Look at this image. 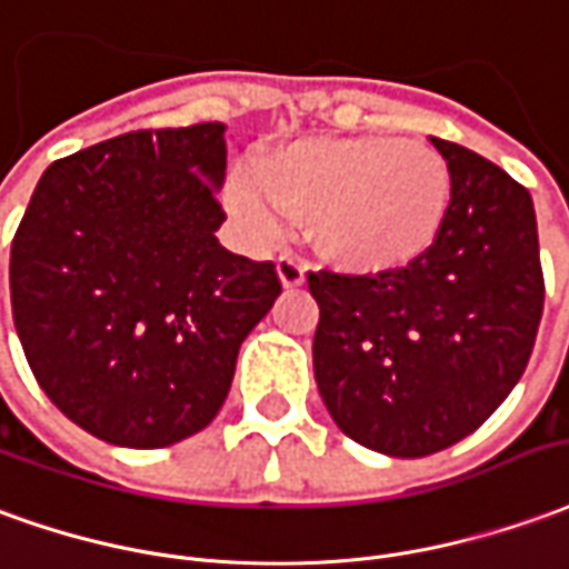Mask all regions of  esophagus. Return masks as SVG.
<instances>
[{"mask_svg":"<svg viewBox=\"0 0 569 569\" xmlns=\"http://www.w3.org/2000/svg\"><path fill=\"white\" fill-rule=\"evenodd\" d=\"M278 278H281V284L284 288H300L306 281V263L300 257H293V253H278Z\"/></svg>","mask_w":569,"mask_h":569,"instance_id":"1","label":"esophagus"}]
</instances>
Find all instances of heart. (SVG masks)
<instances>
[{
    "label": "heart",
    "mask_w": 569,
    "mask_h": 569,
    "mask_svg": "<svg viewBox=\"0 0 569 569\" xmlns=\"http://www.w3.org/2000/svg\"><path fill=\"white\" fill-rule=\"evenodd\" d=\"M229 201L260 239L303 223L330 263L392 272L420 260L445 229L450 171L432 147L398 137H316L266 156Z\"/></svg>",
    "instance_id": "obj_1"
}]
</instances>
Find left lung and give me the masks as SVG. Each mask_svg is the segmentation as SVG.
Segmentation results:
<instances>
[{"label":"left lung","mask_w":569,"mask_h":569,"mask_svg":"<svg viewBox=\"0 0 569 569\" xmlns=\"http://www.w3.org/2000/svg\"><path fill=\"white\" fill-rule=\"evenodd\" d=\"M432 147L450 171L432 248L392 272L306 276L318 392L342 435L386 457L475 432L521 380L546 300L530 192L471 149Z\"/></svg>","instance_id":"8db88e82"}]
</instances>
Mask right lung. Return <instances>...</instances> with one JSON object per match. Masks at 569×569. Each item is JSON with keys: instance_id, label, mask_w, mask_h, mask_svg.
Masks as SVG:
<instances>
[{"instance_id": "right-lung-1", "label": "right lung", "mask_w": 569, "mask_h": 569, "mask_svg": "<svg viewBox=\"0 0 569 569\" xmlns=\"http://www.w3.org/2000/svg\"><path fill=\"white\" fill-rule=\"evenodd\" d=\"M223 124L140 128L48 168L11 241V316L36 382L100 441L168 447L227 401L272 309V260L227 251Z\"/></svg>"}]
</instances>
